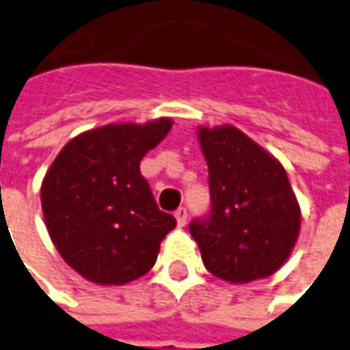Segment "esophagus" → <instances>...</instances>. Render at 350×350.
<instances>
[{
  "instance_id": "obj_1",
  "label": "esophagus",
  "mask_w": 350,
  "mask_h": 350,
  "mask_svg": "<svg viewBox=\"0 0 350 350\" xmlns=\"http://www.w3.org/2000/svg\"><path fill=\"white\" fill-rule=\"evenodd\" d=\"M174 216H176V222H178L180 228H184V226L187 224V208H185V206H180V208L174 213Z\"/></svg>"
}]
</instances>
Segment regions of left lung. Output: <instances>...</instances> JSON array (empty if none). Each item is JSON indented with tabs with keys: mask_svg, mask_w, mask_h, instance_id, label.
Segmentation results:
<instances>
[{
	"mask_svg": "<svg viewBox=\"0 0 350 350\" xmlns=\"http://www.w3.org/2000/svg\"><path fill=\"white\" fill-rule=\"evenodd\" d=\"M208 166L213 208L189 234L206 270L230 284L278 272L301 232V206L285 168L272 153L232 124L199 126Z\"/></svg>",
	"mask_w": 350,
	"mask_h": 350,
	"instance_id": "1",
	"label": "left lung"
}]
</instances>
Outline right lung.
I'll return each instance as SVG.
<instances>
[{
  "instance_id": "right-lung-1",
  "label": "right lung",
  "mask_w": 350,
  "mask_h": 350,
  "mask_svg": "<svg viewBox=\"0 0 350 350\" xmlns=\"http://www.w3.org/2000/svg\"><path fill=\"white\" fill-rule=\"evenodd\" d=\"M170 128L166 116L99 126L72 137L47 168L45 228L63 260L88 282L124 285L145 275L176 228L139 172L145 153Z\"/></svg>"
}]
</instances>
